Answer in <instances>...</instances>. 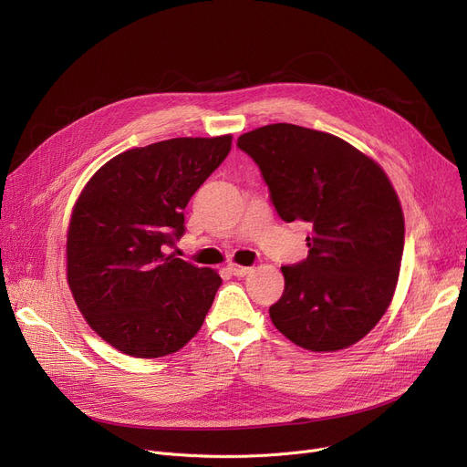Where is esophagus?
Wrapping results in <instances>:
<instances>
[{"label": "esophagus", "mask_w": 467, "mask_h": 467, "mask_svg": "<svg viewBox=\"0 0 467 467\" xmlns=\"http://www.w3.org/2000/svg\"><path fill=\"white\" fill-rule=\"evenodd\" d=\"M229 273L234 275V276H246L252 273V266H242V265H236V263H231L229 266Z\"/></svg>", "instance_id": "esophagus-1"}]
</instances>
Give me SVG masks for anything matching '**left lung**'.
<instances>
[{
	"instance_id": "1",
	"label": "left lung",
	"mask_w": 467,
	"mask_h": 467,
	"mask_svg": "<svg viewBox=\"0 0 467 467\" xmlns=\"http://www.w3.org/2000/svg\"><path fill=\"white\" fill-rule=\"evenodd\" d=\"M278 215L312 227L306 261L282 266L275 327L310 352L348 348L394 299L405 242L400 196L382 166L338 136L287 122L238 138Z\"/></svg>"
}]
</instances>
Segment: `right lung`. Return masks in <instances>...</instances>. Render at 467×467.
Masks as SVG:
<instances>
[{
    "instance_id": "right-lung-1",
    "label": "right lung",
    "mask_w": 467,
    "mask_h": 467,
    "mask_svg": "<svg viewBox=\"0 0 467 467\" xmlns=\"http://www.w3.org/2000/svg\"><path fill=\"white\" fill-rule=\"evenodd\" d=\"M231 145L225 134L134 147L79 192L67 225V285L90 329L115 350L162 358L202 327L221 276L164 248L183 234L187 202Z\"/></svg>"
}]
</instances>
